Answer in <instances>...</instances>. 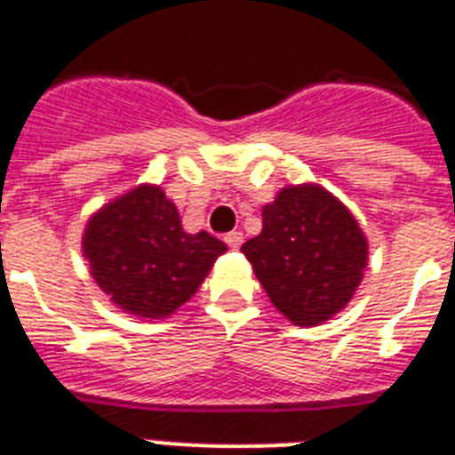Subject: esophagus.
Returning <instances> with one entry per match:
<instances>
[{
    "label": "esophagus",
    "instance_id": "1",
    "mask_svg": "<svg viewBox=\"0 0 455 455\" xmlns=\"http://www.w3.org/2000/svg\"><path fill=\"white\" fill-rule=\"evenodd\" d=\"M224 241H227L228 248L238 250L243 245V234H241V231H231V234L224 235Z\"/></svg>",
    "mask_w": 455,
    "mask_h": 455
}]
</instances>
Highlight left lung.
I'll return each instance as SVG.
<instances>
[{
	"label": "left lung",
	"mask_w": 455,
	"mask_h": 455,
	"mask_svg": "<svg viewBox=\"0 0 455 455\" xmlns=\"http://www.w3.org/2000/svg\"><path fill=\"white\" fill-rule=\"evenodd\" d=\"M241 252L271 304L295 325H318L359 288L368 241L354 214L318 184L281 188L262 210V234Z\"/></svg>",
	"instance_id": "1"
}]
</instances>
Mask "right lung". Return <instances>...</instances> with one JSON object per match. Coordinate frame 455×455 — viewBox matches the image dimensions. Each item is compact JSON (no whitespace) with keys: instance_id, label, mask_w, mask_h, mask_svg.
Listing matches in <instances>:
<instances>
[{"instance_id":"add662e5","label":"right lung","mask_w":455,"mask_h":455,"mask_svg":"<svg viewBox=\"0 0 455 455\" xmlns=\"http://www.w3.org/2000/svg\"><path fill=\"white\" fill-rule=\"evenodd\" d=\"M82 252L110 302L141 318H167L196 295L227 245L186 234L160 186L141 184L92 214Z\"/></svg>"}]
</instances>
